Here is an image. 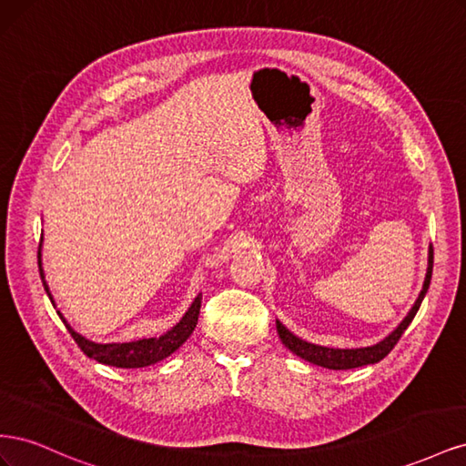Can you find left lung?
Masks as SVG:
<instances>
[{
	"instance_id": "left-lung-1",
	"label": "left lung",
	"mask_w": 466,
	"mask_h": 466,
	"mask_svg": "<svg viewBox=\"0 0 466 466\" xmlns=\"http://www.w3.org/2000/svg\"><path fill=\"white\" fill-rule=\"evenodd\" d=\"M431 272H433V247H430V252H428V272H426V279H424V288H421L414 307L410 309V313L404 317V320L387 338H383V340L373 344V346L340 350V348H327V346L311 344V342L301 340L299 336H295L293 332H289L284 327V324L276 320L279 340L284 342V346L288 350H291L295 356H299L301 360L311 361V363L320 365V368H327V370H354V368H363V365H370V363H377V361L383 360L394 346H397V342L400 340V336L408 329V324H410L412 319L416 317L418 309H420L421 301H424L426 293H428L430 281H431Z\"/></svg>"
}]
</instances>
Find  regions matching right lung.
<instances>
[{
    "label": "right lung",
    "mask_w": 466,
    "mask_h": 466,
    "mask_svg": "<svg viewBox=\"0 0 466 466\" xmlns=\"http://www.w3.org/2000/svg\"><path fill=\"white\" fill-rule=\"evenodd\" d=\"M42 241L38 245V270H40V279L42 286H45L50 301L52 293L46 286L45 279V270H42ZM200 307H202V293L196 295V299L192 301V305L188 307V311L185 313L175 327L171 330H167L161 336H153V338H142V340H132V342H112V344H96L93 340H87L86 336H81L79 332H76L72 327H69L67 320L62 317V313L58 311L62 322L66 324L67 332L72 334V338L76 340V344L81 348L83 354L91 360H96L98 363L105 365H112V368H122V370H134V368H147V365L157 363L165 358H168L177 351L182 344L188 340V336L194 332L196 322H198V315H200Z\"/></svg>",
    "instance_id": "right-lung-1"
}]
</instances>
